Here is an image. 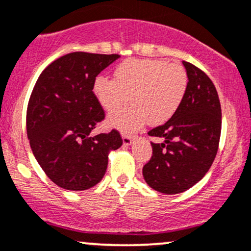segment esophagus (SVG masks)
I'll return each mask as SVG.
<instances>
[{
    "instance_id": "34e87169",
    "label": "esophagus",
    "mask_w": 251,
    "mask_h": 251,
    "mask_svg": "<svg viewBox=\"0 0 251 251\" xmlns=\"http://www.w3.org/2000/svg\"><path fill=\"white\" fill-rule=\"evenodd\" d=\"M132 141H133V139L129 137V135H124L123 137L124 146H129V145L132 144Z\"/></svg>"
}]
</instances>
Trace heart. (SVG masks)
Segmentation results:
<instances>
[{
    "instance_id": "obj_1",
    "label": "heart",
    "mask_w": 251,
    "mask_h": 251,
    "mask_svg": "<svg viewBox=\"0 0 251 251\" xmlns=\"http://www.w3.org/2000/svg\"><path fill=\"white\" fill-rule=\"evenodd\" d=\"M114 77H97L95 93L108 112L125 106L131 98L132 106L108 118V124L124 133L138 131L147 122L156 126L170 120L188 87L186 69L164 59L128 58L117 66Z\"/></svg>"
}]
</instances>
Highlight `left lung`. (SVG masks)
Listing matches in <instances>:
<instances>
[{
	"label": "left lung",
	"instance_id": "8db88e82",
	"mask_svg": "<svg viewBox=\"0 0 251 251\" xmlns=\"http://www.w3.org/2000/svg\"><path fill=\"white\" fill-rule=\"evenodd\" d=\"M188 87L173 117L149 132L164 139L152 144L153 154L144 166V179L164 194L182 193L206 175L215 159L221 135V104L210 78L183 60Z\"/></svg>",
	"mask_w": 251,
	"mask_h": 251
}]
</instances>
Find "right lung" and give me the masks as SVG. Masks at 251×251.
<instances>
[{
  "label": "right lung",
  "mask_w": 251,
  "mask_h": 251,
  "mask_svg": "<svg viewBox=\"0 0 251 251\" xmlns=\"http://www.w3.org/2000/svg\"><path fill=\"white\" fill-rule=\"evenodd\" d=\"M119 55L71 52L53 60L36 81L26 108V133L36 160L57 186L85 191L107 168L108 152L119 149L117 129L92 137L105 119L93 92L96 77Z\"/></svg>",
  "instance_id": "right-lung-1"
}]
</instances>
